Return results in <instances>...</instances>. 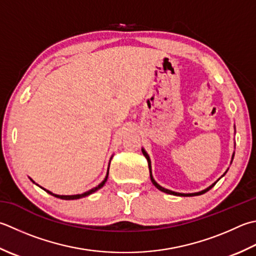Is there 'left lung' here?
<instances>
[{
	"label": "left lung",
	"instance_id": "1",
	"mask_svg": "<svg viewBox=\"0 0 256 256\" xmlns=\"http://www.w3.org/2000/svg\"><path fill=\"white\" fill-rule=\"evenodd\" d=\"M142 153H143V155L145 158H146V160H148V168H150V176H151V181H152V183L154 184V186L156 188H158L160 191H162V192H164V193H168V194H173V195H178V196H195V195H201V194H204V193H206L208 191H210V190H211L215 184H216V182H215L214 184H212L211 186H208V188H205V190H203V191H201V192H198V193H188V194H184V193H176V192H173V191H170V190H166V188H162L161 185H158L156 182L154 181V178H153V176H152V171H151V161H150V158H148V153L144 151V150L142 148ZM233 158H234V154H233V156H232V160H233Z\"/></svg>",
	"mask_w": 256,
	"mask_h": 256
}]
</instances>
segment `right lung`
<instances>
[{
	"label": "right lung",
	"instance_id": "add662e5",
	"mask_svg": "<svg viewBox=\"0 0 256 256\" xmlns=\"http://www.w3.org/2000/svg\"><path fill=\"white\" fill-rule=\"evenodd\" d=\"M108 168H110V165H108ZM108 176V174H106V176H105V178L103 180V182H102V183H100L96 188H92V190H90V191L85 192V193H83V194H78V195H56V194H53L52 192L46 191V190H44V188H43V190H44V191H46L48 194L54 195L55 198H62V200H78V198H84V196H88V195L92 194L93 192L98 191V190L101 188L103 186V185L105 184V182H106Z\"/></svg>",
	"mask_w": 256,
	"mask_h": 256
}]
</instances>
